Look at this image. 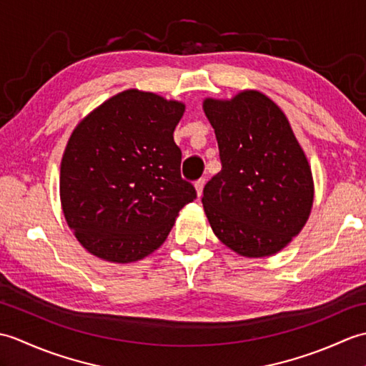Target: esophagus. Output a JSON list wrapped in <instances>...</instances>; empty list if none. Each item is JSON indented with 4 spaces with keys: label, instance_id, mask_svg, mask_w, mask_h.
<instances>
[{
    "label": "esophagus",
    "instance_id": "esophagus-1",
    "mask_svg": "<svg viewBox=\"0 0 366 366\" xmlns=\"http://www.w3.org/2000/svg\"><path fill=\"white\" fill-rule=\"evenodd\" d=\"M195 189H197V195L201 197L203 195V189H204V179H198L195 182Z\"/></svg>",
    "mask_w": 366,
    "mask_h": 366
}]
</instances>
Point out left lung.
<instances>
[{"label":"left lung","instance_id":"obj_1","mask_svg":"<svg viewBox=\"0 0 366 366\" xmlns=\"http://www.w3.org/2000/svg\"><path fill=\"white\" fill-rule=\"evenodd\" d=\"M203 110L222 160L201 199L214 234L247 258L275 254L305 227L315 197L312 168L290 121L253 89L204 99Z\"/></svg>","mask_w":366,"mask_h":366}]
</instances>
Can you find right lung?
Masks as SVG:
<instances>
[{"label": "right lung", "mask_w": 366, "mask_h": 366, "mask_svg": "<svg viewBox=\"0 0 366 366\" xmlns=\"http://www.w3.org/2000/svg\"><path fill=\"white\" fill-rule=\"evenodd\" d=\"M184 112L177 100L127 89L74 129L61 160V206L75 237L97 258L143 259L197 198L181 177L173 137Z\"/></svg>", "instance_id": "1"}]
</instances>
